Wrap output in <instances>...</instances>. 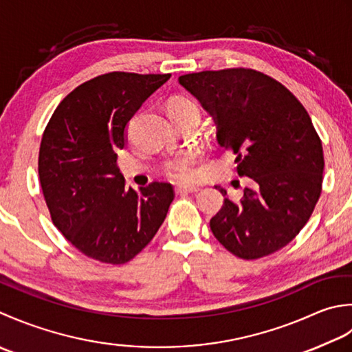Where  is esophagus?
Returning a JSON list of instances; mask_svg holds the SVG:
<instances>
[{
    "label": "esophagus",
    "instance_id": "34e87169",
    "mask_svg": "<svg viewBox=\"0 0 352 352\" xmlns=\"http://www.w3.org/2000/svg\"><path fill=\"white\" fill-rule=\"evenodd\" d=\"M199 190H200L199 186H177L176 192L177 195H184V192H196Z\"/></svg>",
    "mask_w": 352,
    "mask_h": 352
}]
</instances>
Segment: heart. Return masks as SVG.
Returning <instances> with one entry per match:
<instances>
[{
	"mask_svg": "<svg viewBox=\"0 0 352 352\" xmlns=\"http://www.w3.org/2000/svg\"><path fill=\"white\" fill-rule=\"evenodd\" d=\"M168 116H197L200 117L199 104L188 97H175L168 103ZM196 160L190 155L170 160L164 166V173L175 182H188L195 175Z\"/></svg>",
	"mask_w": 352,
	"mask_h": 352,
	"instance_id": "1",
	"label": "heart"
}]
</instances>
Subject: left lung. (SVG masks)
Wrapping results in <instances>:
<instances>
[{
	"label": "left lung",
	"instance_id": "left-lung-1",
	"mask_svg": "<svg viewBox=\"0 0 352 352\" xmlns=\"http://www.w3.org/2000/svg\"><path fill=\"white\" fill-rule=\"evenodd\" d=\"M179 83L211 113L219 144L235 155L236 173L250 179L243 197H226L211 219L214 236L241 260L283 249L311 217L324 181L322 141L305 107L252 68L200 71Z\"/></svg>",
	"mask_w": 352,
	"mask_h": 352
}]
</instances>
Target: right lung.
Returning a JSON list of instances; mask_svg holds the SVG:
<instances>
[{"label":"right lung","instance_id":"1","mask_svg":"<svg viewBox=\"0 0 352 352\" xmlns=\"http://www.w3.org/2000/svg\"><path fill=\"white\" fill-rule=\"evenodd\" d=\"M170 76L113 71L91 78L62 100L42 135L38 171L53 225L92 260L131 261L173 202L167 182L126 188L117 166L127 123Z\"/></svg>","mask_w":352,"mask_h":352}]
</instances>
